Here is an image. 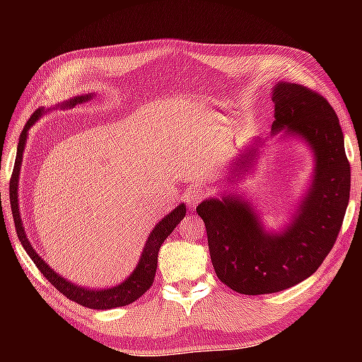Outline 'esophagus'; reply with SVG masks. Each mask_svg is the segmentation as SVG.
Wrapping results in <instances>:
<instances>
[{
    "label": "esophagus",
    "mask_w": 362,
    "mask_h": 362,
    "mask_svg": "<svg viewBox=\"0 0 362 362\" xmlns=\"http://www.w3.org/2000/svg\"><path fill=\"white\" fill-rule=\"evenodd\" d=\"M206 196V192L203 188H199V187H196V188H192L189 189V192H187L185 194H183V198H185V203L188 204V207H196V204L199 203L201 199H203Z\"/></svg>",
    "instance_id": "esophagus-1"
}]
</instances>
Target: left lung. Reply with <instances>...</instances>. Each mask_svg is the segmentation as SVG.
<instances>
[{
    "label": "left lung",
    "mask_w": 362,
    "mask_h": 362,
    "mask_svg": "<svg viewBox=\"0 0 362 362\" xmlns=\"http://www.w3.org/2000/svg\"><path fill=\"white\" fill-rule=\"evenodd\" d=\"M272 99L273 134L286 129L303 137L316 156L313 185L296 217L283 233H267L235 194L196 207L217 278L244 296L279 292L310 278L334 247L350 199L351 169L332 105L316 90L292 83H278ZM241 156L233 169L252 161L250 151Z\"/></svg>",
    "instance_id": "obj_1"
}]
</instances>
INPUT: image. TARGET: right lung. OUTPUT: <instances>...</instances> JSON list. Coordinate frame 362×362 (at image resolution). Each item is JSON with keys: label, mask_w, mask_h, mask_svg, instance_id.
I'll return each instance as SVG.
<instances>
[{"label": "right lung", "mask_w": 362, "mask_h": 362, "mask_svg": "<svg viewBox=\"0 0 362 362\" xmlns=\"http://www.w3.org/2000/svg\"><path fill=\"white\" fill-rule=\"evenodd\" d=\"M90 95H81L76 97V99H71L66 102V107H73L79 102L89 100ZM41 115V110H36V112L30 116L28 122L23 127L19 139V146H17V156H16V164L14 170H12L11 183H9V194H11V209H12V217H14V225L17 236L22 243L23 249L27 250L30 259L33 260L36 268L40 269L49 283H51L56 289L64 293V296L71 300V302H76L79 305L86 306V308L90 310H110V308H118V306L129 305L136 302L144 293L150 289L153 284V279H155L156 267H158V252L164 240L173 233V230L177 226V223L185 217L187 207L180 204L177 206L175 209L169 214V216L164 217L161 222H159L153 231L150 233V238L145 243L142 257H140V262L137 268L134 269V273L127 278L124 283L118 284L116 287H110V289L103 291H90L86 289V287H79L65 281L62 276H59L56 272H52V268H49L47 263L41 259V257L35 252V249L30 244L28 238L25 235V230H23L21 214H19V203H17V183H19V173H21V164H22V153L23 146H25L27 140V131L28 127L33 124L36 118Z\"/></svg>", "instance_id": "right-lung-1"}]
</instances>
